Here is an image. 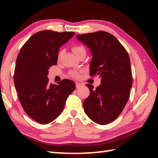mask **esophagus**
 <instances>
[{
    "mask_svg": "<svg viewBox=\"0 0 158 158\" xmlns=\"http://www.w3.org/2000/svg\"><path fill=\"white\" fill-rule=\"evenodd\" d=\"M81 83H79V82L76 83V88H77V89H78V88H79L80 86H81Z\"/></svg>",
    "mask_w": 158,
    "mask_h": 158,
    "instance_id": "esophagus-1",
    "label": "esophagus"
}]
</instances>
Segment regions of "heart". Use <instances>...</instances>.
<instances>
[{"label": "heart", "mask_w": 158, "mask_h": 158, "mask_svg": "<svg viewBox=\"0 0 158 158\" xmlns=\"http://www.w3.org/2000/svg\"><path fill=\"white\" fill-rule=\"evenodd\" d=\"M72 49H73V52H74V54H75L76 56L78 54V53H79L81 52H82V51H85V49L84 47H83L82 46H81V45H77V44H75L74 45V46L73 47V48H72ZM62 52L63 51H60L59 52H58V57L59 58L60 56V55L62 54ZM71 75L73 76L74 78H79V73H77V71H73L71 73Z\"/></svg>", "instance_id": "heart-1"}]
</instances>
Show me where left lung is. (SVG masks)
I'll use <instances>...</instances> for the list:
<instances>
[{"label":"left lung","mask_w":158,"mask_h":158,"mask_svg":"<svg viewBox=\"0 0 158 158\" xmlns=\"http://www.w3.org/2000/svg\"><path fill=\"white\" fill-rule=\"evenodd\" d=\"M89 47L93 58L90 75H100L101 84L86 85L90 95L83 103L85 114L93 122L106 125L116 120L129 100L132 75L129 55L113 35L105 31L77 35Z\"/></svg>","instance_id":"1"}]
</instances>
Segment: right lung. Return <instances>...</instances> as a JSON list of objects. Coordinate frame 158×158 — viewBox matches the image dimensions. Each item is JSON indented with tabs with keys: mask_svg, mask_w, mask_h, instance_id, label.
Masks as SVG:
<instances>
[{
	"mask_svg": "<svg viewBox=\"0 0 158 158\" xmlns=\"http://www.w3.org/2000/svg\"><path fill=\"white\" fill-rule=\"evenodd\" d=\"M74 35V32H37L26 42L17 56L15 89L26 113L39 123L47 124L56 118L75 89L73 81L63 79L52 84L47 77L48 69L57 64L59 48Z\"/></svg>",
	"mask_w": 158,
	"mask_h": 158,
	"instance_id": "add662e5",
	"label": "right lung"
}]
</instances>
